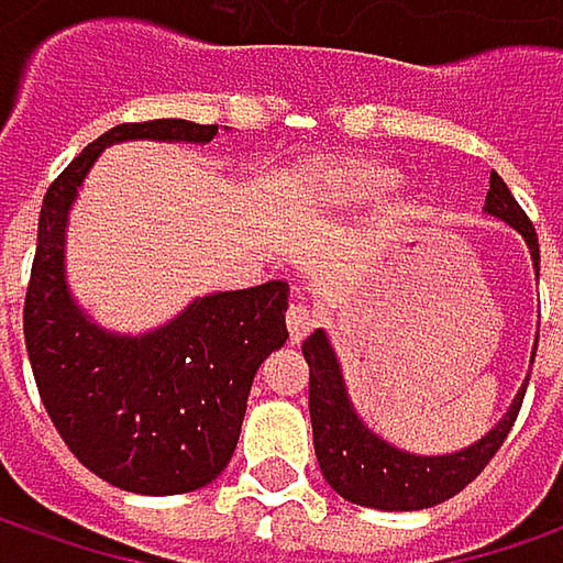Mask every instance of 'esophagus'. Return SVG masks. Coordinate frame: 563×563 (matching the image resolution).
I'll use <instances>...</instances> for the list:
<instances>
[{
  "instance_id": "1",
  "label": "esophagus",
  "mask_w": 563,
  "mask_h": 563,
  "mask_svg": "<svg viewBox=\"0 0 563 563\" xmlns=\"http://www.w3.org/2000/svg\"><path fill=\"white\" fill-rule=\"evenodd\" d=\"M316 322H319V316H316V309H309L306 302H292V306L286 309V329H289V339H292V342H302V339L316 329Z\"/></svg>"
}]
</instances>
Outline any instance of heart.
<instances>
[{
  "label": "heart",
  "instance_id": "heart-1",
  "mask_svg": "<svg viewBox=\"0 0 563 563\" xmlns=\"http://www.w3.org/2000/svg\"><path fill=\"white\" fill-rule=\"evenodd\" d=\"M394 185H397V178L378 166H352L339 175V188L349 198H382V195L394 191Z\"/></svg>",
  "mask_w": 563,
  "mask_h": 563
}]
</instances>
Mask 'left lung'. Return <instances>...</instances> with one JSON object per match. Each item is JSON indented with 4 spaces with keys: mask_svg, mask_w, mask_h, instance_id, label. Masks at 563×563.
<instances>
[{
    "mask_svg": "<svg viewBox=\"0 0 563 563\" xmlns=\"http://www.w3.org/2000/svg\"><path fill=\"white\" fill-rule=\"evenodd\" d=\"M486 214L506 221L525 238L531 261L538 267L541 257H538L534 224L528 221L521 205L511 198L499 172L489 175ZM302 355L309 365L312 446H316V460H319L325 483L355 506L385 508V511H417V508H430L463 493L506 443L508 430L521 410L525 388H528L525 382L506 410V417L473 446L460 453H443V456H417V453L391 446L355 413L345 382H342V365L322 329H316L302 342ZM531 365H534V352H531Z\"/></svg>",
    "mask_w": 563,
    "mask_h": 563,
    "instance_id": "1",
    "label": "left lung"
}]
</instances>
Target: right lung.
<instances>
[{
	"mask_svg": "<svg viewBox=\"0 0 563 563\" xmlns=\"http://www.w3.org/2000/svg\"><path fill=\"white\" fill-rule=\"evenodd\" d=\"M191 120L120 123L57 175L42 201L25 292V349L42 404L67 450L100 479L140 496L208 486L228 466L261 362L286 342L283 280L198 296L146 335L90 322L64 280V228L93 159L123 140L211 143Z\"/></svg>",
	"mask_w": 563,
	"mask_h": 563,
	"instance_id": "right-lung-1",
	"label": "right lung"
}]
</instances>
